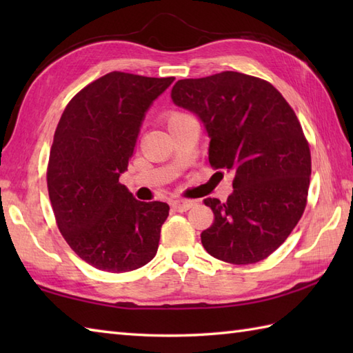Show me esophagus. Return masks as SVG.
Returning a JSON list of instances; mask_svg holds the SVG:
<instances>
[{
    "label": "esophagus",
    "instance_id": "esophagus-1",
    "mask_svg": "<svg viewBox=\"0 0 353 353\" xmlns=\"http://www.w3.org/2000/svg\"><path fill=\"white\" fill-rule=\"evenodd\" d=\"M171 206L177 212H185V211H188V209H191L192 206H196V201L194 200H174L171 203Z\"/></svg>",
    "mask_w": 353,
    "mask_h": 353
}]
</instances>
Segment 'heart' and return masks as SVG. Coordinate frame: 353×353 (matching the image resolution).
I'll return each instance as SVG.
<instances>
[{
    "label": "heart",
    "instance_id": "obj_1",
    "mask_svg": "<svg viewBox=\"0 0 353 353\" xmlns=\"http://www.w3.org/2000/svg\"><path fill=\"white\" fill-rule=\"evenodd\" d=\"M185 117H188V115L182 114V112H170V114L165 117V121H167L168 125H171L172 123H176V121H179V119H182Z\"/></svg>",
    "mask_w": 353,
    "mask_h": 353
}]
</instances>
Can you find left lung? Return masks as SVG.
<instances>
[{
  "label": "left lung",
  "mask_w": 353,
  "mask_h": 353,
  "mask_svg": "<svg viewBox=\"0 0 353 353\" xmlns=\"http://www.w3.org/2000/svg\"><path fill=\"white\" fill-rule=\"evenodd\" d=\"M171 99L203 121L211 167L234 174L224 203L205 199L214 223L201 232V244L229 264L268 258L308 199L311 152L294 110L272 83L235 71L179 80Z\"/></svg>",
  "instance_id": "obj_1"
}]
</instances>
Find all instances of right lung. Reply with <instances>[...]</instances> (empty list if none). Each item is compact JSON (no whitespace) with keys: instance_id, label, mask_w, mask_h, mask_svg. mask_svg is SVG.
I'll return each instance as SVG.
<instances>
[{"instance_id":"add662e5","label":"right lung","mask_w":353,"mask_h":353,"mask_svg":"<svg viewBox=\"0 0 353 353\" xmlns=\"http://www.w3.org/2000/svg\"><path fill=\"white\" fill-rule=\"evenodd\" d=\"M174 77L114 71L66 104L52 139L48 196L57 228L79 256L125 273L154 258L170 206L139 201L119 183L145 112Z\"/></svg>"}]
</instances>
